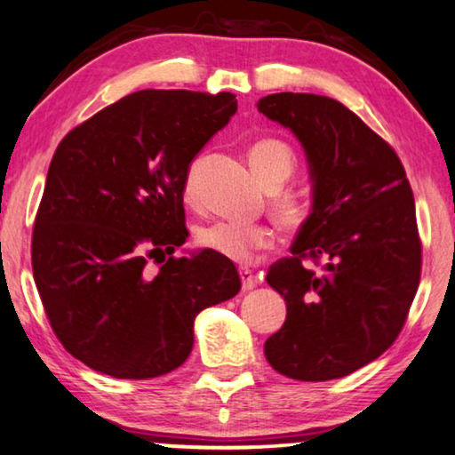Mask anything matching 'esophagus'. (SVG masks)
<instances>
[{"mask_svg":"<svg viewBox=\"0 0 455 455\" xmlns=\"http://www.w3.org/2000/svg\"><path fill=\"white\" fill-rule=\"evenodd\" d=\"M239 275H241V283H243V290H253L257 283H259V280H257V275L253 274V271L247 269V267H241L239 269Z\"/></svg>","mask_w":455,"mask_h":455,"instance_id":"1","label":"esophagus"}]
</instances>
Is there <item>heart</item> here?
<instances>
[{"label":"heart","instance_id":"1","mask_svg":"<svg viewBox=\"0 0 455 455\" xmlns=\"http://www.w3.org/2000/svg\"><path fill=\"white\" fill-rule=\"evenodd\" d=\"M249 163L263 186L280 188L296 167L292 148L275 139H263L255 142L249 151ZM186 196H192V175L186 180ZM275 212L283 222L296 225L308 214V202L298 194H283L274 202ZM196 241L212 253L227 257L230 261H249L259 249H266L274 241V233L266 225L236 220H214L200 227Z\"/></svg>","mask_w":455,"mask_h":455}]
</instances>
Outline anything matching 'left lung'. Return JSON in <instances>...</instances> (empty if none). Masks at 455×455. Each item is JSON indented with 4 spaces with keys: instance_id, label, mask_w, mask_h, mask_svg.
<instances>
[{
    "instance_id": "left-lung-1",
    "label": "left lung",
    "mask_w": 455,
    "mask_h": 455,
    "mask_svg": "<svg viewBox=\"0 0 455 455\" xmlns=\"http://www.w3.org/2000/svg\"><path fill=\"white\" fill-rule=\"evenodd\" d=\"M257 108L300 142L313 184L292 257L267 271L288 315L263 351L286 378H343L395 343L417 294L421 241L411 184L388 142L341 101L282 92ZM304 256L323 267L307 268Z\"/></svg>"
}]
</instances>
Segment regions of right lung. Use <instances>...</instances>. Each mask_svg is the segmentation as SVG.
Masks as SVG:
<instances>
[{"label": "right lung", "instance_id": "1", "mask_svg": "<svg viewBox=\"0 0 455 455\" xmlns=\"http://www.w3.org/2000/svg\"><path fill=\"white\" fill-rule=\"evenodd\" d=\"M236 112L235 93L142 90L104 108L54 151L32 235L40 300L63 347L122 379L169 374L202 310L239 294L235 263L188 239L189 165ZM148 259L163 262L146 269Z\"/></svg>", "mask_w": 455, "mask_h": 455}]
</instances>
